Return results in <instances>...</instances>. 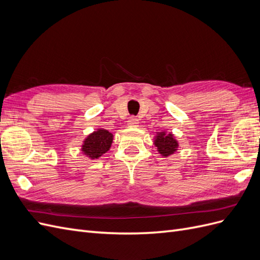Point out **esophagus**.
Wrapping results in <instances>:
<instances>
[{
    "instance_id": "obj_1",
    "label": "esophagus",
    "mask_w": 260,
    "mask_h": 260,
    "mask_svg": "<svg viewBox=\"0 0 260 260\" xmlns=\"http://www.w3.org/2000/svg\"><path fill=\"white\" fill-rule=\"evenodd\" d=\"M128 125L129 127H138L139 125V120L135 117H131L130 119L128 120Z\"/></svg>"
}]
</instances>
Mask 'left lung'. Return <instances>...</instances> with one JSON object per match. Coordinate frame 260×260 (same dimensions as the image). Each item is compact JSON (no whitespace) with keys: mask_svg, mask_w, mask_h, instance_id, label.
Instances as JSON below:
<instances>
[{"mask_svg":"<svg viewBox=\"0 0 260 260\" xmlns=\"http://www.w3.org/2000/svg\"><path fill=\"white\" fill-rule=\"evenodd\" d=\"M153 143L157 147V152L165 157V158L175 154L179 148V142L175 135H172L171 132L168 133L166 130L156 132Z\"/></svg>","mask_w":260,"mask_h":260,"instance_id":"1","label":"left lung"}]
</instances>
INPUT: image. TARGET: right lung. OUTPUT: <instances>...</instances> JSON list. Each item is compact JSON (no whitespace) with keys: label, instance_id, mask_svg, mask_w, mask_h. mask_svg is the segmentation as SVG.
I'll list each match as a JSON object with an SVG mask.
<instances>
[{"label":"right lung","instance_id":"add662e5","mask_svg":"<svg viewBox=\"0 0 260 260\" xmlns=\"http://www.w3.org/2000/svg\"><path fill=\"white\" fill-rule=\"evenodd\" d=\"M113 140V133L103 128H99L83 140L81 153L90 159H99L109 151Z\"/></svg>","mask_w":260,"mask_h":260}]
</instances>
